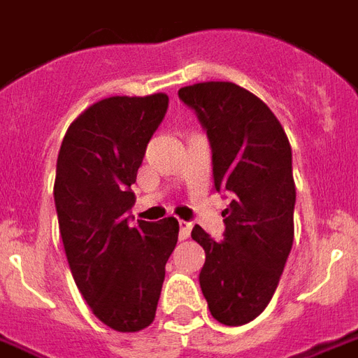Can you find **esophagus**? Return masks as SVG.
Returning <instances> with one entry per match:
<instances>
[{
    "mask_svg": "<svg viewBox=\"0 0 358 358\" xmlns=\"http://www.w3.org/2000/svg\"><path fill=\"white\" fill-rule=\"evenodd\" d=\"M191 227H193V225H191V223H187V222H180V233H178L180 240L189 238Z\"/></svg>",
    "mask_w": 358,
    "mask_h": 358,
    "instance_id": "34e87169",
    "label": "esophagus"
}]
</instances>
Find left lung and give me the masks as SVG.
<instances>
[{
  "label": "left lung",
  "instance_id": "obj_1",
  "mask_svg": "<svg viewBox=\"0 0 358 358\" xmlns=\"http://www.w3.org/2000/svg\"><path fill=\"white\" fill-rule=\"evenodd\" d=\"M178 97L206 129L215 191L231 197L223 240L191 231L206 253L199 282L212 317L240 327L268 306L293 248L291 144L268 106L233 82H199Z\"/></svg>",
  "mask_w": 358,
  "mask_h": 358
}]
</instances>
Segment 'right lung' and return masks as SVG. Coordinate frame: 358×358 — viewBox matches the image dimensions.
<instances>
[{"instance_id":"obj_1","label":"right lung","mask_w":358,"mask_h":358,"mask_svg":"<svg viewBox=\"0 0 358 358\" xmlns=\"http://www.w3.org/2000/svg\"><path fill=\"white\" fill-rule=\"evenodd\" d=\"M167 106V94L97 101L69 125L58 154L54 201L71 274L95 317L118 332L152 324L178 242L174 217L136 227L127 217Z\"/></svg>"}]
</instances>
